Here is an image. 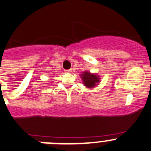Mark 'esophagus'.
Masks as SVG:
<instances>
[{"instance_id": "obj_1", "label": "esophagus", "mask_w": 151, "mask_h": 151, "mask_svg": "<svg viewBox=\"0 0 151 151\" xmlns=\"http://www.w3.org/2000/svg\"><path fill=\"white\" fill-rule=\"evenodd\" d=\"M65 73H70L71 71V69H69V70H65Z\"/></svg>"}]
</instances>
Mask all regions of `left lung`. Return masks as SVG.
Returning a JSON list of instances; mask_svg holds the SVG:
<instances>
[{"instance_id": "1", "label": "left lung", "mask_w": 151, "mask_h": 151, "mask_svg": "<svg viewBox=\"0 0 151 151\" xmlns=\"http://www.w3.org/2000/svg\"><path fill=\"white\" fill-rule=\"evenodd\" d=\"M80 77L83 81V86L88 88H93L100 83L99 76L94 73H91L88 71H84L83 74H80Z\"/></svg>"}]
</instances>
